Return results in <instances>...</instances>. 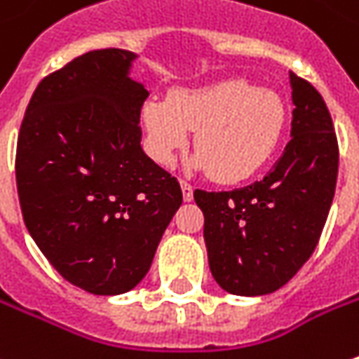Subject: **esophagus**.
<instances>
[{
	"label": "esophagus",
	"mask_w": 359,
	"mask_h": 359,
	"mask_svg": "<svg viewBox=\"0 0 359 359\" xmlns=\"http://www.w3.org/2000/svg\"><path fill=\"white\" fill-rule=\"evenodd\" d=\"M180 189H182V198L189 203V201H193V187L187 182V180H180Z\"/></svg>",
	"instance_id": "esophagus-1"
}]
</instances>
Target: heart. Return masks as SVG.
Listing matches in <instances>:
<instances>
[{"label":"heart","instance_id":"b5f03b06","mask_svg":"<svg viewBox=\"0 0 359 359\" xmlns=\"http://www.w3.org/2000/svg\"><path fill=\"white\" fill-rule=\"evenodd\" d=\"M144 147L161 166H170L195 130L193 166L223 184L251 179L277 150L287 110L283 100L245 78L177 88L168 100L150 98L140 108Z\"/></svg>","mask_w":359,"mask_h":359}]
</instances>
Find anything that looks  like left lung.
Returning a JSON list of instances; mask_svg holds the SVG:
<instances>
[{"label":"left lung","instance_id":"8db88e82","mask_svg":"<svg viewBox=\"0 0 359 359\" xmlns=\"http://www.w3.org/2000/svg\"><path fill=\"white\" fill-rule=\"evenodd\" d=\"M291 140L249 187L195 191L215 281L233 295H267L304 267L320 241L337 180V138L321 94L289 74Z\"/></svg>","mask_w":359,"mask_h":359}]
</instances>
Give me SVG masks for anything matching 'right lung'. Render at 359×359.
Returning a JSON list of instances; mask_svg holds the SVG:
<instances>
[{
    "label": "right lung",
    "instance_id": "right-lung-1",
    "mask_svg": "<svg viewBox=\"0 0 359 359\" xmlns=\"http://www.w3.org/2000/svg\"><path fill=\"white\" fill-rule=\"evenodd\" d=\"M138 55L94 50L46 76L18 136L15 180L25 226L72 285L94 295L134 289L179 210V180L140 147L149 90Z\"/></svg>",
    "mask_w": 359,
    "mask_h": 359
}]
</instances>
